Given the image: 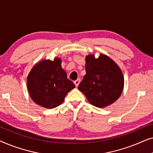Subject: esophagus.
<instances>
[{"instance_id": "34e87169", "label": "esophagus", "mask_w": 153, "mask_h": 153, "mask_svg": "<svg viewBox=\"0 0 153 153\" xmlns=\"http://www.w3.org/2000/svg\"><path fill=\"white\" fill-rule=\"evenodd\" d=\"M80 79H76V81H74V84H75V85H76V87H78V85H79V83H80Z\"/></svg>"}]
</instances>
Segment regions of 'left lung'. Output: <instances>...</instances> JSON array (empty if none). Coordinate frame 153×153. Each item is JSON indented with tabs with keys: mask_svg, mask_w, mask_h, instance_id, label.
Returning a JSON list of instances; mask_svg holds the SVG:
<instances>
[{
	"mask_svg": "<svg viewBox=\"0 0 153 153\" xmlns=\"http://www.w3.org/2000/svg\"><path fill=\"white\" fill-rule=\"evenodd\" d=\"M85 72L78 88L90 103L102 108L118 99L124 86V78L114 60L104 54L97 58L88 55L85 58Z\"/></svg>",
	"mask_w": 153,
	"mask_h": 153,
	"instance_id": "obj_1",
	"label": "left lung"
}]
</instances>
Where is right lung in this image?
<instances>
[{
	"label": "right lung",
	"instance_id": "add662e5",
	"mask_svg": "<svg viewBox=\"0 0 153 153\" xmlns=\"http://www.w3.org/2000/svg\"><path fill=\"white\" fill-rule=\"evenodd\" d=\"M30 97L39 106L53 108L63 102L75 85L67 78L61 68V60H45L33 67L27 79Z\"/></svg>",
	"mask_w": 153,
	"mask_h": 153
}]
</instances>
